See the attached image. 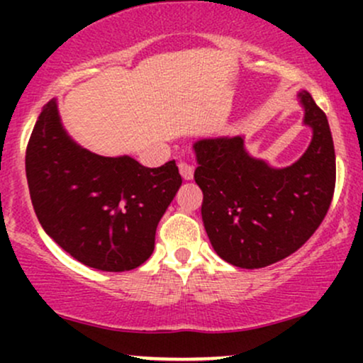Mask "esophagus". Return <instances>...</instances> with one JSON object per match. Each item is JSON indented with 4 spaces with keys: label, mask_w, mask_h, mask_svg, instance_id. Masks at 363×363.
Here are the masks:
<instances>
[{
    "label": "esophagus",
    "mask_w": 363,
    "mask_h": 363,
    "mask_svg": "<svg viewBox=\"0 0 363 363\" xmlns=\"http://www.w3.org/2000/svg\"><path fill=\"white\" fill-rule=\"evenodd\" d=\"M177 167H179V172H181V176H182V179H184V181H191V179H193V176H194L193 165L186 164V162H179Z\"/></svg>",
    "instance_id": "obj_1"
}]
</instances>
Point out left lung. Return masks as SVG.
Listing matches in <instances>:
<instances>
[{
    "label": "left lung",
    "instance_id": "obj_1",
    "mask_svg": "<svg viewBox=\"0 0 363 363\" xmlns=\"http://www.w3.org/2000/svg\"><path fill=\"white\" fill-rule=\"evenodd\" d=\"M297 97L312 140L289 167H272L252 157L244 136L193 145L208 239L223 261L239 268H264L294 254L318 230L331 205L336 157L328 118L309 91Z\"/></svg>",
    "mask_w": 363,
    "mask_h": 363
}]
</instances>
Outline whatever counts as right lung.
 <instances>
[{
  "instance_id": "right-lung-1",
  "label": "right lung",
  "mask_w": 363,
  "mask_h": 363,
  "mask_svg": "<svg viewBox=\"0 0 363 363\" xmlns=\"http://www.w3.org/2000/svg\"><path fill=\"white\" fill-rule=\"evenodd\" d=\"M25 172L45 234L101 272H129L152 256L157 225L182 184L174 160L148 169L82 148L62 128L56 99L37 119Z\"/></svg>"
}]
</instances>
